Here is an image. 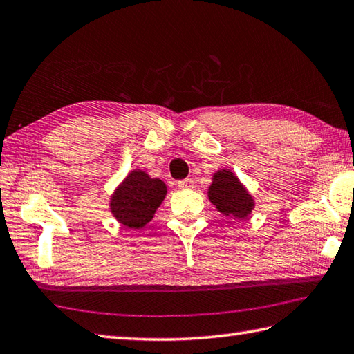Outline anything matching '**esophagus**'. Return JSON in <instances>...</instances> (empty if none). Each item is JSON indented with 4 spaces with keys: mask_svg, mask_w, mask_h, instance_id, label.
<instances>
[{
    "mask_svg": "<svg viewBox=\"0 0 354 354\" xmlns=\"http://www.w3.org/2000/svg\"><path fill=\"white\" fill-rule=\"evenodd\" d=\"M178 187L179 189H190L193 187V181L192 179H183V181H178Z\"/></svg>",
    "mask_w": 354,
    "mask_h": 354,
    "instance_id": "34e87169",
    "label": "esophagus"
}]
</instances>
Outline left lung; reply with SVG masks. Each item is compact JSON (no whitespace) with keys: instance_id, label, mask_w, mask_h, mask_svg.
Wrapping results in <instances>:
<instances>
[{"instance_id":"8db88e82","label":"left lung","mask_w":354,"mask_h":354,"mask_svg":"<svg viewBox=\"0 0 354 354\" xmlns=\"http://www.w3.org/2000/svg\"><path fill=\"white\" fill-rule=\"evenodd\" d=\"M209 199L221 213L234 219H245L254 207L252 195L230 170L214 173Z\"/></svg>"}]
</instances>
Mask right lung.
<instances>
[{
  "mask_svg": "<svg viewBox=\"0 0 354 354\" xmlns=\"http://www.w3.org/2000/svg\"><path fill=\"white\" fill-rule=\"evenodd\" d=\"M165 195L167 187L161 179L150 178L142 170H133L115 190L110 210L122 225L141 228L150 223Z\"/></svg>",
  "mask_w": 354,
  "mask_h": 354,
  "instance_id": "add662e5",
  "label": "right lung"
}]
</instances>
